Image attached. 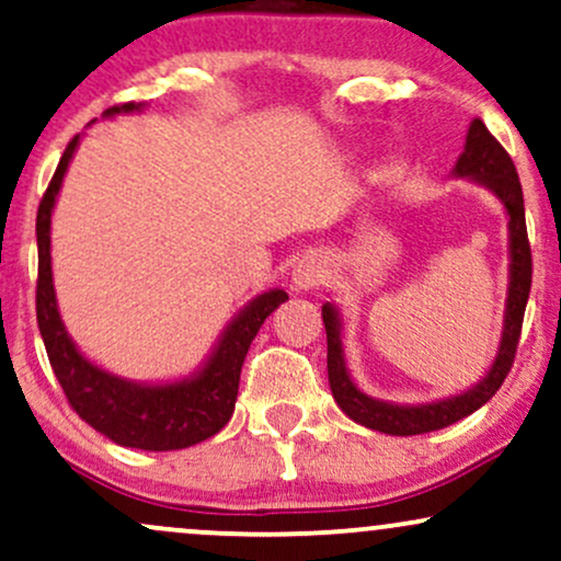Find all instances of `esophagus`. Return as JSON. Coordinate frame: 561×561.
Instances as JSON below:
<instances>
[{"label":"esophagus","instance_id":"34e87169","mask_svg":"<svg viewBox=\"0 0 561 561\" xmlns=\"http://www.w3.org/2000/svg\"><path fill=\"white\" fill-rule=\"evenodd\" d=\"M327 279V263L319 255H306L298 266L293 268V285L298 289H313L324 285Z\"/></svg>","mask_w":561,"mask_h":561}]
</instances>
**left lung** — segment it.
Here are the masks:
<instances>
[{
	"instance_id": "8db88e82",
	"label": "left lung",
	"mask_w": 561,
	"mask_h": 561,
	"mask_svg": "<svg viewBox=\"0 0 561 561\" xmlns=\"http://www.w3.org/2000/svg\"><path fill=\"white\" fill-rule=\"evenodd\" d=\"M456 176L478 179L488 190H493L504 203L508 214V248H512V282H508V300H506V321L504 337H501L499 356L478 388H472L465 396L448 398L427 405H396L382 403L375 398L364 396L356 385L351 382L343 362V343H340V319L334 308L327 302L321 306L327 330V371H330V388L340 409L351 416L353 422L364 424L369 430H379L385 435H422L443 430L448 424L465 420V416L478 411L495 396V390L504 385L508 371H512L514 356H517L519 334H523V319L527 295L533 285V255L530 240H527L525 227V199L523 184H519L517 169H514L508 152L501 147V141L488 131V126L480 118L472 121L467 134V147L461 158L456 160Z\"/></svg>"
}]
</instances>
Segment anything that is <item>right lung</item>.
<instances>
[{"label":"right lung","instance_id":"obj_1","mask_svg":"<svg viewBox=\"0 0 561 561\" xmlns=\"http://www.w3.org/2000/svg\"><path fill=\"white\" fill-rule=\"evenodd\" d=\"M139 107L141 105H134V102H124V105L107 107L105 115L131 113ZM76 145H79V137L68 141L36 214V319L49 364L70 409L96 433L107 435L118 446L141 450L190 448L208 440L231 420L248 347L268 313L287 300V293L272 289L250 302L240 317L231 321L216 353L195 379L173 385H134L96 369L76 351L62 327L55 302L53 263H49V218H53L55 197L60 192Z\"/></svg>","mask_w":561,"mask_h":561}]
</instances>
